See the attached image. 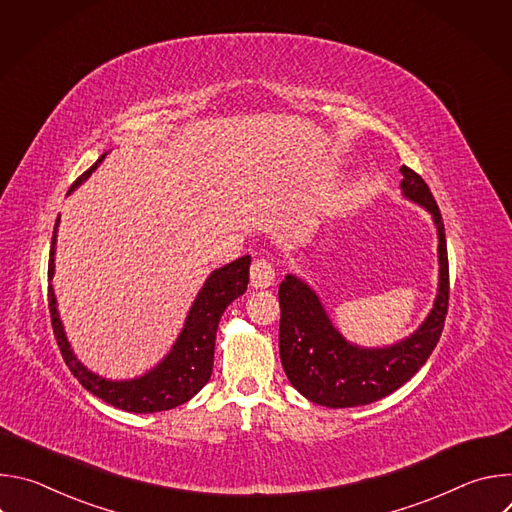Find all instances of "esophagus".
<instances>
[{"instance_id":"obj_1","label":"esophagus","mask_w":512,"mask_h":512,"mask_svg":"<svg viewBox=\"0 0 512 512\" xmlns=\"http://www.w3.org/2000/svg\"><path fill=\"white\" fill-rule=\"evenodd\" d=\"M275 279V267L269 259L261 257V259H255L253 265H251V285L255 289H265L273 283Z\"/></svg>"}]
</instances>
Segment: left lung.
Segmentation results:
<instances>
[{
    "mask_svg": "<svg viewBox=\"0 0 512 512\" xmlns=\"http://www.w3.org/2000/svg\"><path fill=\"white\" fill-rule=\"evenodd\" d=\"M403 194L425 206L437 227L440 287L425 322L409 338L387 348H360L342 338L324 312L318 296L296 275L279 285V356L283 371L306 399L344 409L379 401L405 385L429 358L442 336L448 302L450 269L442 212L423 178L401 168Z\"/></svg>",
    "mask_w": 512,
    "mask_h": 512,
    "instance_id": "1",
    "label": "left lung"
}]
</instances>
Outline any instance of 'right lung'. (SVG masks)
<instances>
[{
  "label": "right lung",
  "mask_w": 512,
  "mask_h": 512,
  "mask_svg": "<svg viewBox=\"0 0 512 512\" xmlns=\"http://www.w3.org/2000/svg\"><path fill=\"white\" fill-rule=\"evenodd\" d=\"M103 158L105 156H101L83 176L77 178V182L70 186L68 194L97 170ZM58 221L60 216L56 218L54 233H52L48 279H52L54 275V245H56ZM249 267H251V257L245 255L221 269L212 271L206 283L202 285V289L198 291V296L188 312L186 324L176 344L172 346L170 354L158 364L156 369L131 381H107L91 373L87 367H83V364L77 360V356L72 354L70 344L64 336V328L56 310L54 289L52 285H48V310H50L52 332L66 367L89 393L129 413H156V411H166L190 401L210 379L218 322H221V316L227 310V306L245 294L247 283H249Z\"/></svg>",
  "instance_id": "1"
}]
</instances>
